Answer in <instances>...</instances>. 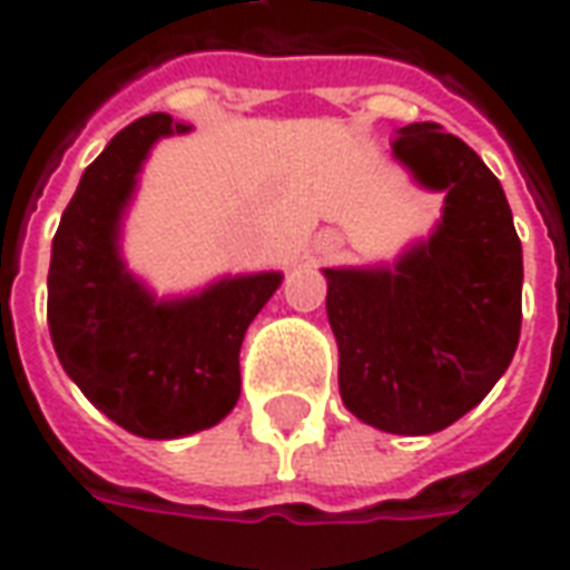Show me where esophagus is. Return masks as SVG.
<instances>
[{
	"mask_svg": "<svg viewBox=\"0 0 570 570\" xmlns=\"http://www.w3.org/2000/svg\"><path fill=\"white\" fill-rule=\"evenodd\" d=\"M335 249H338V240H335V237H323L321 240V253H335Z\"/></svg>",
	"mask_w": 570,
	"mask_h": 570,
	"instance_id": "esophagus-1",
	"label": "esophagus"
}]
</instances>
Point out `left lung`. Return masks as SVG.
<instances>
[{
	"label": "left lung",
	"instance_id": "obj_1",
	"mask_svg": "<svg viewBox=\"0 0 570 570\" xmlns=\"http://www.w3.org/2000/svg\"><path fill=\"white\" fill-rule=\"evenodd\" d=\"M394 158L445 191L428 240L375 268H323L338 391L384 433H436L479 406L522 326V244L498 176L433 121L396 130Z\"/></svg>",
	"mask_w": 570,
	"mask_h": 570
}]
</instances>
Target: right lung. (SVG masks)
Masks as SVG:
<instances>
[{"instance_id":"1","label":"right lung","mask_w":570,"mask_h":570,"mask_svg":"<svg viewBox=\"0 0 570 570\" xmlns=\"http://www.w3.org/2000/svg\"><path fill=\"white\" fill-rule=\"evenodd\" d=\"M164 112L116 134L81 174L60 216L48 268V326L81 394L142 440L207 430L240 396V342L284 274L223 277L195 296L155 298L121 259V219L142 161L161 137L186 134Z\"/></svg>"}]
</instances>
